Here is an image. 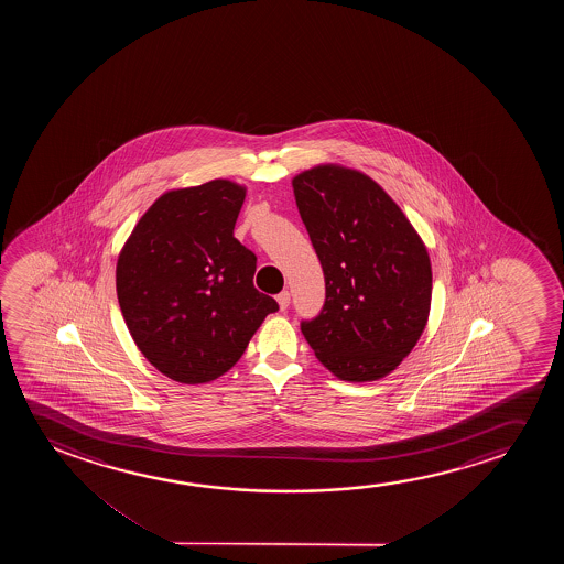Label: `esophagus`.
I'll use <instances>...</instances> for the list:
<instances>
[{
	"mask_svg": "<svg viewBox=\"0 0 564 564\" xmlns=\"http://www.w3.org/2000/svg\"><path fill=\"white\" fill-rule=\"evenodd\" d=\"M289 302H291V294H289V291H283V293L278 294L279 308H289Z\"/></svg>",
	"mask_w": 564,
	"mask_h": 564,
	"instance_id": "34e87169",
	"label": "esophagus"
}]
</instances>
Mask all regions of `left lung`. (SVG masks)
Wrapping results in <instances>:
<instances>
[{"label": "left lung", "instance_id": "1", "mask_svg": "<svg viewBox=\"0 0 564 564\" xmlns=\"http://www.w3.org/2000/svg\"><path fill=\"white\" fill-rule=\"evenodd\" d=\"M324 268L325 304L302 335L335 378H386L416 347L432 308V262L399 204L362 171L319 163L293 177Z\"/></svg>", "mask_w": 564, "mask_h": 564}]
</instances>
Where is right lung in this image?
Wrapping results in <instances>:
<instances>
[{
    "label": "right lung",
    "instance_id": "obj_1",
    "mask_svg": "<svg viewBox=\"0 0 564 564\" xmlns=\"http://www.w3.org/2000/svg\"><path fill=\"white\" fill-rule=\"evenodd\" d=\"M247 186L229 178L163 193L117 258V299L140 352L163 376L221 378L278 302L254 286L256 256L235 239Z\"/></svg>",
    "mask_w": 564,
    "mask_h": 564
}]
</instances>
